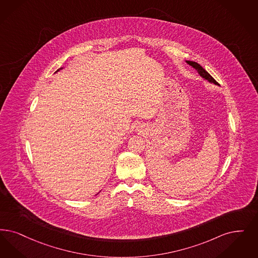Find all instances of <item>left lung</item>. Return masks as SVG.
Segmentation results:
<instances>
[{
	"label": "left lung",
	"instance_id": "1",
	"mask_svg": "<svg viewBox=\"0 0 258 258\" xmlns=\"http://www.w3.org/2000/svg\"><path fill=\"white\" fill-rule=\"evenodd\" d=\"M185 62L196 70L202 79H204L205 81L208 82L209 83H212V84H215V85H219L216 81L208 74V72H206V70H205L199 63H197V62L195 61H190V60H185Z\"/></svg>",
	"mask_w": 258,
	"mask_h": 258
}]
</instances>
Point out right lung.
I'll list each match as a JSON object with an SVG mask.
<instances>
[{
	"label": "right lung",
	"instance_id": "1",
	"mask_svg": "<svg viewBox=\"0 0 258 258\" xmlns=\"http://www.w3.org/2000/svg\"><path fill=\"white\" fill-rule=\"evenodd\" d=\"M63 68H64V67H61V68H59V69H58V70H57V71H56V72L55 73H57L58 72V71H60V70H61V69H63Z\"/></svg>",
	"mask_w": 258,
	"mask_h": 258
}]
</instances>
